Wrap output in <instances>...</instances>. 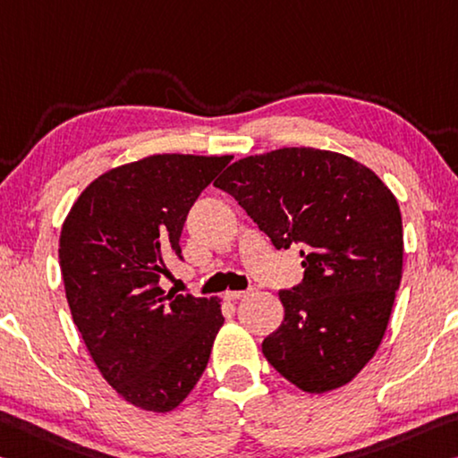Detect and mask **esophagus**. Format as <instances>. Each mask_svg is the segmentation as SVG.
I'll use <instances>...</instances> for the list:
<instances>
[{
  "label": "esophagus",
  "instance_id": "esophagus-1",
  "mask_svg": "<svg viewBox=\"0 0 458 458\" xmlns=\"http://www.w3.org/2000/svg\"><path fill=\"white\" fill-rule=\"evenodd\" d=\"M249 295V289H246V292H226V300L228 301H238V300H242V297H246Z\"/></svg>",
  "mask_w": 458,
  "mask_h": 458
}]
</instances>
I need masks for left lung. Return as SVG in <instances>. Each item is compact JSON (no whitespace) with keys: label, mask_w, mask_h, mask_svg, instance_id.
I'll return each instance as SVG.
<instances>
[{"label":"left lung","mask_w":458,"mask_h":458,"mask_svg":"<svg viewBox=\"0 0 458 458\" xmlns=\"http://www.w3.org/2000/svg\"><path fill=\"white\" fill-rule=\"evenodd\" d=\"M214 185L275 249L301 244L303 279L279 292L285 318L263 340L267 360L308 394L346 386L379 348L402 281L395 195L351 157L306 147L241 158Z\"/></svg>","instance_id":"1"}]
</instances>
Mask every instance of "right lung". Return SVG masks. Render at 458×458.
<instances>
[{"label": "right lung", "instance_id": "1", "mask_svg": "<svg viewBox=\"0 0 458 458\" xmlns=\"http://www.w3.org/2000/svg\"><path fill=\"white\" fill-rule=\"evenodd\" d=\"M232 157L152 155L104 173L72 203L59 263L72 322L104 379L136 408L190 395L224 324L216 297L165 293L191 206Z\"/></svg>", "mask_w": 458, "mask_h": 458}]
</instances>
